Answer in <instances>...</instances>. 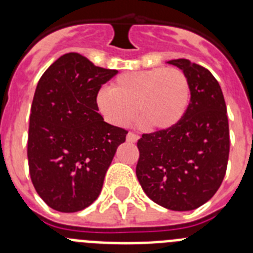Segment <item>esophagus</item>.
I'll return each instance as SVG.
<instances>
[{"instance_id": "esophagus-1", "label": "esophagus", "mask_w": 253, "mask_h": 253, "mask_svg": "<svg viewBox=\"0 0 253 253\" xmlns=\"http://www.w3.org/2000/svg\"><path fill=\"white\" fill-rule=\"evenodd\" d=\"M138 139H139V137H138L137 134L128 133V135H126V140H128V142H130V143H135Z\"/></svg>"}]
</instances>
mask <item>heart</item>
Returning <instances> with one entry per match:
<instances>
[{"mask_svg":"<svg viewBox=\"0 0 253 253\" xmlns=\"http://www.w3.org/2000/svg\"><path fill=\"white\" fill-rule=\"evenodd\" d=\"M190 102V84L178 68L129 71L114 80L111 88H102L96 104L107 122L124 126L135 110L140 124L149 130H169L178 124Z\"/></svg>","mask_w":253,"mask_h":253,"instance_id":"obj_1","label":"heart"}]
</instances>
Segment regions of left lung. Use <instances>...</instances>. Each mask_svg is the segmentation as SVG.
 Returning <instances> with one entry per match:
<instances>
[{
  "label": "left lung",
  "mask_w": 253,
  "mask_h": 253,
  "mask_svg": "<svg viewBox=\"0 0 253 253\" xmlns=\"http://www.w3.org/2000/svg\"><path fill=\"white\" fill-rule=\"evenodd\" d=\"M167 63L186 75L190 104L173 128L143 134L135 172L156 204L187 211L213 198L224 178L229 156L227 106L210 71L184 58Z\"/></svg>",
  "instance_id": "8db88e82"
}]
</instances>
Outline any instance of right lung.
Returning <instances> with one entry per match:
<instances>
[{
    "label": "right lung",
    "mask_w": 253,
    "mask_h": 253,
    "mask_svg": "<svg viewBox=\"0 0 253 253\" xmlns=\"http://www.w3.org/2000/svg\"><path fill=\"white\" fill-rule=\"evenodd\" d=\"M116 73L67 53L38 82L29 124V171L51 209L80 211L101 193L107 169L128 134L97 113L100 87Z\"/></svg>",
    "instance_id": "1"
}]
</instances>
